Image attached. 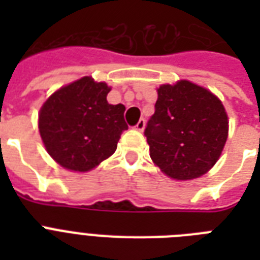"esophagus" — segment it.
<instances>
[{"instance_id": "esophagus-1", "label": "esophagus", "mask_w": 260, "mask_h": 260, "mask_svg": "<svg viewBox=\"0 0 260 260\" xmlns=\"http://www.w3.org/2000/svg\"><path fill=\"white\" fill-rule=\"evenodd\" d=\"M144 126H146V120H144V118H140L138 124L135 125V128L138 131H140V132H143V131H144Z\"/></svg>"}]
</instances>
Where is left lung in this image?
Listing matches in <instances>:
<instances>
[{
	"mask_svg": "<svg viewBox=\"0 0 260 260\" xmlns=\"http://www.w3.org/2000/svg\"><path fill=\"white\" fill-rule=\"evenodd\" d=\"M144 135L156 166L178 181L204 175L217 162L228 138L221 101L189 81L162 85Z\"/></svg>",
	"mask_w": 260,
	"mask_h": 260,
	"instance_id": "1",
	"label": "left lung"
}]
</instances>
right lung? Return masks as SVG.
I'll return each mask as SVG.
<instances>
[{
  "mask_svg": "<svg viewBox=\"0 0 260 260\" xmlns=\"http://www.w3.org/2000/svg\"><path fill=\"white\" fill-rule=\"evenodd\" d=\"M110 87L91 77L55 91L39 113V131L47 152L67 170L89 171L114 154L125 106L110 105Z\"/></svg>",
  "mask_w": 260,
  "mask_h": 260,
  "instance_id": "obj_1",
  "label": "right lung"
}]
</instances>
